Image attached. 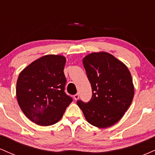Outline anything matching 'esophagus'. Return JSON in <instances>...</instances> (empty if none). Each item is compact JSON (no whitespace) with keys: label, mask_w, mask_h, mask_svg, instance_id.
<instances>
[{"label":"esophagus","mask_w":155,"mask_h":155,"mask_svg":"<svg viewBox=\"0 0 155 155\" xmlns=\"http://www.w3.org/2000/svg\"><path fill=\"white\" fill-rule=\"evenodd\" d=\"M74 99H75V101H77L78 99H79V95L78 93L76 94V95H74Z\"/></svg>","instance_id":"obj_1"}]
</instances>
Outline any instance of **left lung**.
<instances>
[{"label":"left lung","mask_w":155,"mask_h":155,"mask_svg":"<svg viewBox=\"0 0 155 155\" xmlns=\"http://www.w3.org/2000/svg\"><path fill=\"white\" fill-rule=\"evenodd\" d=\"M83 65L92 96L87 103L78 101L77 105L92 125L100 128L114 125L132 103L134 87L130 71L123 63L104 51L87 55Z\"/></svg>","instance_id":"left-lung-1"}]
</instances>
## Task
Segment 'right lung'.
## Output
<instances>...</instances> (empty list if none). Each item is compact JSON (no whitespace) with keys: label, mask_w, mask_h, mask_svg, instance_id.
Wrapping results in <instances>:
<instances>
[{"label":"right lung","mask_w":155,"mask_h":155,"mask_svg":"<svg viewBox=\"0 0 155 155\" xmlns=\"http://www.w3.org/2000/svg\"><path fill=\"white\" fill-rule=\"evenodd\" d=\"M65 57L48 54L19 74L16 89L19 106L25 116L38 125L57 123L73 101L65 92Z\"/></svg>","instance_id":"obj_1"}]
</instances>
